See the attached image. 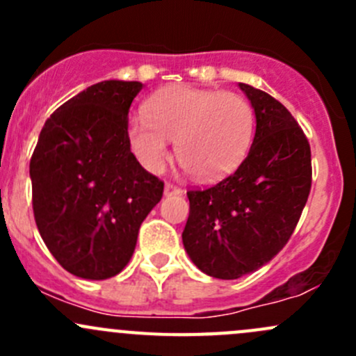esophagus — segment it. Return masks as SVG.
Wrapping results in <instances>:
<instances>
[{
	"label": "esophagus",
	"mask_w": 356,
	"mask_h": 356,
	"mask_svg": "<svg viewBox=\"0 0 356 356\" xmlns=\"http://www.w3.org/2000/svg\"><path fill=\"white\" fill-rule=\"evenodd\" d=\"M177 195H182V189L179 188V186L175 184H165V196H177Z\"/></svg>",
	"instance_id": "esophagus-1"
}]
</instances>
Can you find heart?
Instances as JSON below:
<instances>
[{
  "mask_svg": "<svg viewBox=\"0 0 356 356\" xmlns=\"http://www.w3.org/2000/svg\"><path fill=\"white\" fill-rule=\"evenodd\" d=\"M145 120H132L127 139L146 170H163L168 141L177 160L200 181L234 172L253 143L257 115L236 92L174 86L158 91L143 106Z\"/></svg>",
  "mask_w": 356,
  "mask_h": 356,
  "instance_id": "b5f03b06",
  "label": "heart"
}]
</instances>
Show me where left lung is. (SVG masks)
<instances>
[{
  "mask_svg": "<svg viewBox=\"0 0 356 356\" xmlns=\"http://www.w3.org/2000/svg\"><path fill=\"white\" fill-rule=\"evenodd\" d=\"M257 115L250 153L234 174L188 191L182 243L193 264L217 279H239L270 261L294 232L312 188L308 139L282 103L239 84Z\"/></svg>",
  "mask_w": 356,
  "mask_h": 356,
  "instance_id": "obj_1",
  "label": "left lung"
}]
</instances>
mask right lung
Returning a JSON list of instances; mask_svg holds the SVG:
<instances>
[{"instance_id": "add662e5", "label": "right lung", "mask_w": 356, "mask_h": 356, "mask_svg": "<svg viewBox=\"0 0 356 356\" xmlns=\"http://www.w3.org/2000/svg\"><path fill=\"white\" fill-rule=\"evenodd\" d=\"M136 81H103L46 120L31 158L32 208L42 241L82 279L117 275L134 253L163 181L132 155L129 108Z\"/></svg>"}]
</instances>
